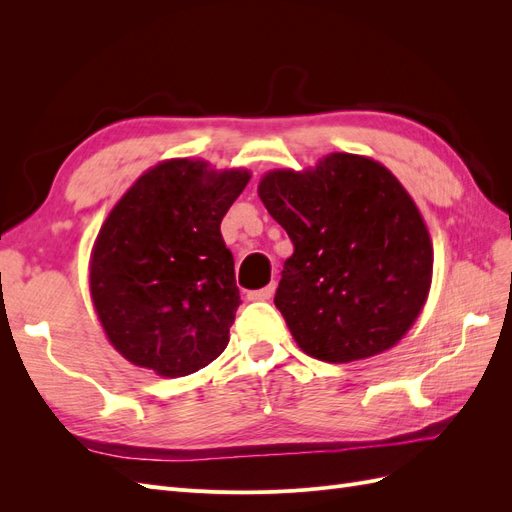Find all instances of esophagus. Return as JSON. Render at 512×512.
<instances>
[{
    "label": "esophagus",
    "instance_id": "esophagus-1",
    "mask_svg": "<svg viewBox=\"0 0 512 512\" xmlns=\"http://www.w3.org/2000/svg\"><path fill=\"white\" fill-rule=\"evenodd\" d=\"M273 292H275V282L265 286V288H260V290L247 292V299H250V301H269L273 297Z\"/></svg>",
    "mask_w": 512,
    "mask_h": 512
}]
</instances>
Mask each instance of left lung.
I'll use <instances>...</instances> for the list:
<instances>
[{
    "label": "left lung",
    "instance_id": "8db88e82",
    "mask_svg": "<svg viewBox=\"0 0 512 512\" xmlns=\"http://www.w3.org/2000/svg\"><path fill=\"white\" fill-rule=\"evenodd\" d=\"M258 196L294 245L275 292L299 348L350 363L393 348L421 314L433 247L389 168L331 153L314 170H271Z\"/></svg>",
    "mask_w": 512,
    "mask_h": 512
}]
</instances>
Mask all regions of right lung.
Masks as SVG:
<instances>
[{"instance_id":"1","label":"right lung","mask_w":512,"mask_h":512,"mask_svg":"<svg viewBox=\"0 0 512 512\" xmlns=\"http://www.w3.org/2000/svg\"><path fill=\"white\" fill-rule=\"evenodd\" d=\"M247 181L241 168L168 160L108 213L89 290L108 342L130 363L181 378L228 346L241 299L220 224Z\"/></svg>"}]
</instances>
